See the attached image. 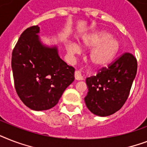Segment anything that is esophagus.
Wrapping results in <instances>:
<instances>
[{
	"label": "esophagus",
	"instance_id": "obj_1",
	"mask_svg": "<svg viewBox=\"0 0 147 147\" xmlns=\"http://www.w3.org/2000/svg\"><path fill=\"white\" fill-rule=\"evenodd\" d=\"M75 78L76 80H82L83 77L82 76V74L79 71H75Z\"/></svg>",
	"mask_w": 147,
	"mask_h": 147
}]
</instances>
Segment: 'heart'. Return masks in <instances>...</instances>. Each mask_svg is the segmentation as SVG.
I'll return each instance as SVG.
<instances>
[{"label": "heart", "instance_id": "obj_1", "mask_svg": "<svg viewBox=\"0 0 147 147\" xmlns=\"http://www.w3.org/2000/svg\"><path fill=\"white\" fill-rule=\"evenodd\" d=\"M83 47L92 49L90 53V61L95 67L106 66L111 62L120 50L121 45L117 40L111 37V34L106 31H98L83 38ZM65 48L71 55L81 53L80 47L74 42H68Z\"/></svg>", "mask_w": 147, "mask_h": 147}]
</instances>
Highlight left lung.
Segmentation results:
<instances>
[{
	"instance_id": "1",
	"label": "left lung",
	"mask_w": 147,
	"mask_h": 147,
	"mask_svg": "<svg viewBox=\"0 0 147 147\" xmlns=\"http://www.w3.org/2000/svg\"><path fill=\"white\" fill-rule=\"evenodd\" d=\"M137 71V59L124 53L96 76L86 78L88 92L85 101L90 111L100 117L109 116L123 107L130 94Z\"/></svg>"
}]
</instances>
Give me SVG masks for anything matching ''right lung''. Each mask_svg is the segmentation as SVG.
I'll use <instances>...</instances> for the list:
<instances>
[{
	"label": "right lung",
	"mask_w": 147,
	"mask_h": 147,
	"mask_svg": "<svg viewBox=\"0 0 147 147\" xmlns=\"http://www.w3.org/2000/svg\"><path fill=\"white\" fill-rule=\"evenodd\" d=\"M38 26L22 33L13 49L11 67L16 92L30 109L44 111L57 105L75 79V69L58 55L56 47H44Z\"/></svg>",
	"instance_id": "add662e5"
}]
</instances>
